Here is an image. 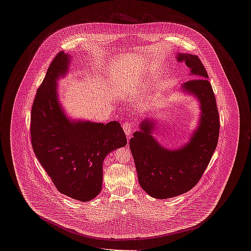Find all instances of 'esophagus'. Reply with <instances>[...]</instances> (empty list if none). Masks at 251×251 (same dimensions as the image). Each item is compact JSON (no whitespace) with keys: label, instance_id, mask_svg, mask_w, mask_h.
I'll return each mask as SVG.
<instances>
[{"label":"esophagus","instance_id":"esophagus-1","mask_svg":"<svg viewBox=\"0 0 251 251\" xmlns=\"http://www.w3.org/2000/svg\"><path fill=\"white\" fill-rule=\"evenodd\" d=\"M122 128H123V130H124V132H125L126 136H127L128 139H129V137L131 136V134L132 125H131V123H129V122H125V123L122 125Z\"/></svg>","mask_w":251,"mask_h":251}]
</instances>
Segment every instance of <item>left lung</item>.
<instances>
[{
	"label": "left lung",
	"mask_w": 251,
	"mask_h": 251,
	"mask_svg": "<svg viewBox=\"0 0 251 251\" xmlns=\"http://www.w3.org/2000/svg\"><path fill=\"white\" fill-rule=\"evenodd\" d=\"M178 62L190 69V80L179 92L196 99L200 107L198 125L189 140L179 148L168 149L153 135L155 116L142 120L130 139V149L144 191L158 200L177 197L191 190L201 178L215 152L219 134V116L208 74L197 55L179 52Z\"/></svg>",
	"instance_id": "1"
}]
</instances>
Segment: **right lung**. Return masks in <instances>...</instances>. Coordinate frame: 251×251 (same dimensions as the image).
Here are the masks:
<instances>
[{
    "instance_id": "add662e5",
    "label": "right lung",
    "mask_w": 251,
    "mask_h": 251,
    "mask_svg": "<svg viewBox=\"0 0 251 251\" xmlns=\"http://www.w3.org/2000/svg\"><path fill=\"white\" fill-rule=\"evenodd\" d=\"M72 58L61 51L50 65L33 103L31 139L36 158L57 190L84 202L101 190L105 157L126 146L127 139L118 121L104 124L68 116L57 82L69 72Z\"/></svg>"
}]
</instances>
